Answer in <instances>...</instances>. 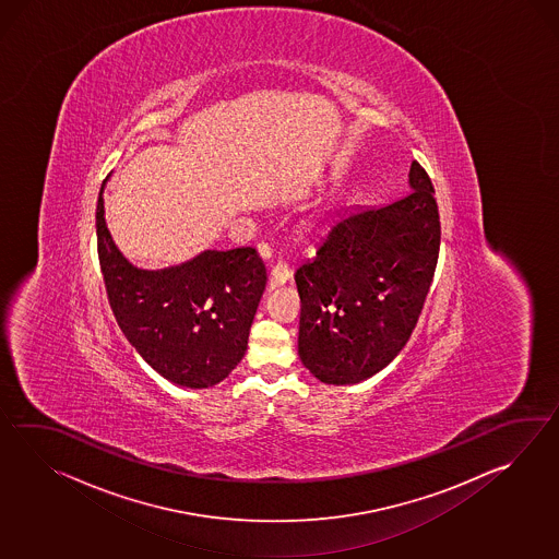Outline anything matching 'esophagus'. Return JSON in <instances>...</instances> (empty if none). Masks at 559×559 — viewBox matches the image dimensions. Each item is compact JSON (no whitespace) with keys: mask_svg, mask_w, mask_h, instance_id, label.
<instances>
[{"mask_svg":"<svg viewBox=\"0 0 559 559\" xmlns=\"http://www.w3.org/2000/svg\"><path fill=\"white\" fill-rule=\"evenodd\" d=\"M290 278V269L286 262H276L273 269H271V286L285 285L286 281Z\"/></svg>","mask_w":559,"mask_h":559,"instance_id":"1","label":"esophagus"}]
</instances>
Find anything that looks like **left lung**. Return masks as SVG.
<instances>
[{"instance_id": "8db88e82", "label": "left lung", "mask_w": 559, "mask_h": 559, "mask_svg": "<svg viewBox=\"0 0 559 559\" xmlns=\"http://www.w3.org/2000/svg\"><path fill=\"white\" fill-rule=\"evenodd\" d=\"M409 194L348 209L298 264V357L326 385L383 371L407 345L433 283L441 245L435 190L411 162Z\"/></svg>"}]
</instances>
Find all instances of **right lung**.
<instances>
[{
    "instance_id": "right-lung-1",
    "label": "right lung",
    "mask_w": 559,
    "mask_h": 559,
    "mask_svg": "<svg viewBox=\"0 0 559 559\" xmlns=\"http://www.w3.org/2000/svg\"><path fill=\"white\" fill-rule=\"evenodd\" d=\"M102 194L104 187L96 209L99 266L126 338L174 385L221 383L247 353L266 286L261 257L250 247L204 250L160 271L138 269L114 245Z\"/></svg>"
}]
</instances>
